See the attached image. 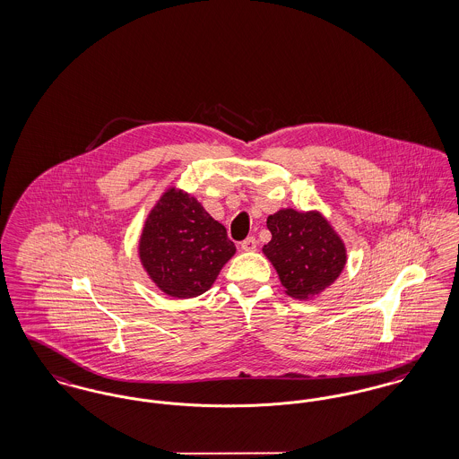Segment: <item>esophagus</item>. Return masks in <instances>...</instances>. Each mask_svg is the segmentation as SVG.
Segmentation results:
<instances>
[{
    "label": "esophagus",
    "instance_id": "34e87169",
    "mask_svg": "<svg viewBox=\"0 0 459 459\" xmlns=\"http://www.w3.org/2000/svg\"><path fill=\"white\" fill-rule=\"evenodd\" d=\"M241 250L245 252H252L257 248V238L255 237H248L247 240H243L240 243Z\"/></svg>",
    "mask_w": 459,
    "mask_h": 459
}]
</instances>
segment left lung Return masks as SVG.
<instances>
[{
  "mask_svg": "<svg viewBox=\"0 0 459 459\" xmlns=\"http://www.w3.org/2000/svg\"><path fill=\"white\" fill-rule=\"evenodd\" d=\"M267 228L273 238L263 250L289 295L307 299L337 280L345 247L319 214L280 211L267 218Z\"/></svg>",
  "mask_w": 459,
  "mask_h": 459,
  "instance_id": "8db88e82",
  "label": "left lung"
}]
</instances>
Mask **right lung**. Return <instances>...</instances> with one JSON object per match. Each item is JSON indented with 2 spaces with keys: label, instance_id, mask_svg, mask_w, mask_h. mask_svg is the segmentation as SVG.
I'll return each instance as SVG.
<instances>
[{
  "label": "right lung",
  "instance_id": "obj_1",
  "mask_svg": "<svg viewBox=\"0 0 459 459\" xmlns=\"http://www.w3.org/2000/svg\"><path fill=\"white\" fill-rule=\"evenodd\" d=\"M235 250L226 228L194 196L174 188L150 212L140 240L146 273L159 289L178 299L211 289Z\"/></svg>",
  "mask_w": 459,
  "mask_h": 459
}]
</instances>
